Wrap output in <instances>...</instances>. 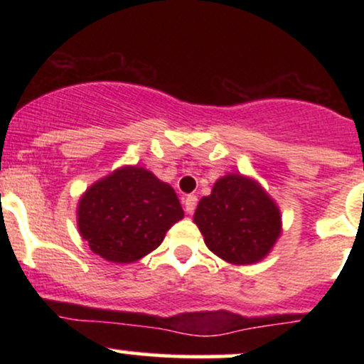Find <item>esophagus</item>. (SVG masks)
<instances>
[{
  "label": "esophagus",
  "mask_w": 364,
  "mask_h": 364,
  "mask_svg": "<svg viewBox=\"0 0 364 364\" xmlns=\"http://www.w3.org/2000/svg\"><path fill=\"white\" fill-rule=\"evenodd\" d=\"M183 205H185L186 214H193L196 207V196L195 195H186L185 200H183Z\"/></svg>",
  "instance_id": "obj_1"
}]
</instances>
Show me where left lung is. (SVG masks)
Masks as SVG:
<instances>
[{
	"label": "left lung",
	"mask_w": 364,
	"mask_h": 364,
	"mask_svg": "<svg viewBox=\"0 0 364 364\" xmlns=\"http://www.w3.org/2000/svg\"><path fill=\"white\" fill-rule=\"evenodd\" d=\"M195 224L207 248L235 265L260 262L281 236V210L263 188L243 174L217 179L198 202Z\"/></svg>",
	"instance_id": "left-lung-1"
}]
</instances>
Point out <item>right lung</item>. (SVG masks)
I'll return each mask as SVG.
<instances>
[{
	"label": "right lung",
	"instance_id": "obj_1",
	"mask_svg": "<svg viewBox=\"0 0 364 364\" xmlns=\"http://www.w3.org/2000/svg\"><path fill=\"white\" fill-rule=\"evenodd\" d=\"M176 191L139 166H124L82 195L77 225L90 250L112 263L144 258L183 219Z\"/></svg>",
	"mask_w": 364,
	"mask_h": 364
}]
</instances>
